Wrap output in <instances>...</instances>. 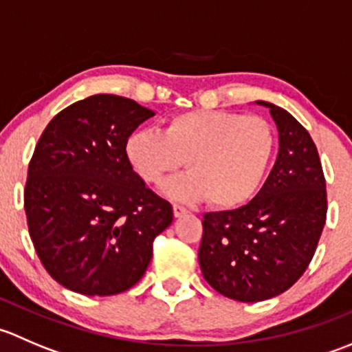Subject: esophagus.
I'll list each match as a JSON object with an SVG mask.
<instances>
[{
	"label": "esophagus",
	"instance_id": "34e87169",
	"mask_svg": "<svg viewBox=\"0 0 352 352\" xmlns=\"http://www.w3.org/2000/svg\"><path fill=\"white\" fill-rule=\"evenodd\" d=\"M173 214H175V218H182L184 214H187V209L180 204H173Z\"/></svg>",
	"mask_w": 352,
	"mask_h": 352
}]
</instances>
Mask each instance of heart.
<instances>
[{"label": "heart", "instance_id": "1", "mask_svg": "<svg viewBox=\"0 0 352 352\" xmlns=\"http://www.w3.org/2000/svg\"><path fill=\"white\" fill-rule=\"evenodd\" d=\"M276 150L271 124L226 110H190L166 119L163 131L138 129L124 155L131 170L150 186L162 184L184 162L190 172L163 186L173 201L235 209L261 189Z\"/></svg>", "mask_w": 352, "mask_h": 352}]
</instances>
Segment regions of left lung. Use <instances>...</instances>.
I'll use <instances>...</instances> for the list:
<instances>
[{"mask_svg": "<svg viewBox=\"0 0 352 352\" xmlns=\"http://www.w3.org/2000/svg\"><path fill=\"white\" fill-rule=\"evenodd\" d=\"M255 104L269 109L278 127V158L248 204L206 212L199 247L206 281L243 303L278 296L301 278L327 216L324 172L308 131L285 109Z\"/></svg>", "mask_w": 352, "mask_h": 352, "instance_id": "1", "label": "left lung"}]
</instances>
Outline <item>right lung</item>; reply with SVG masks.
<instances>
[{"mask_svg":"<svg viewBox=\"0 0 352 352\" xmlns=\"http://www.w3.org/2000/svg\"><path fill=\"white\" fill-rule=\"evenodd\" d=\"M153 110L119 95H91L58 113L28 165L25 212L38 258L74 293L110 296L143 278L170 202L131 170L127 136Z\"/></svg>","mask_w":352,"mask_h":352,"instance_id":"obj_1","label":"right lung"}]
</instances>
